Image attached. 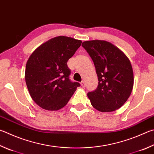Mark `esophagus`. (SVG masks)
<instances>
[{
    "label": "esophagus",
    "mask_w": 154,
    "mask_h": 154,
    "mask_svg": "<svg viewBox=\"0 0 154 154\" xmlns=\"http://www.w3.org/2000/svg\"><path fill=\"white\" fill-rule=\"evenodd\" d=\"M81 85H82V87H85V82H84V81H82V82H81Z\"/></svg>",
    "instance_id": "esophagus-1"
}]
</instances>
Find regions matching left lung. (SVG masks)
<instances>
[{"mask_svg":"<svg viewBox=\"0 0 154 154\" xmlns=\"http://www.w3.org/2000/svg\"><path fill=\"white\" fill-rule=\"evenodd\" d=\"M82 46L96 67L98 85L88 96L94 108L112 112L127 102L133 87V72L130 60L121 50L104 40L85 41Z\"/></svg>","mask_w":154,"mask_h":154,"instance_id":"left-lung-1","label":"left lung"}]
</instances>
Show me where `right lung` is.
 I'll list each match as a JSON object with an SVG mask.
<instances>
[{"label":"right lung","mask_w":154,"mask_h":154,"mask_svg":"<svg viewBox=\"0 0 154 154\" xmlns=\"http://www.w3.org/2000/svg\"><path fill=\"white\" fill-rule=\"evenodd\" d=\"M82 42L72 38L58 36L42 44L30 56L25 79L31 97L41 108L60 110L81 85L70 80L71 70L67 62Z\"/></svg>","instance_id":"1"}]
</instances>
